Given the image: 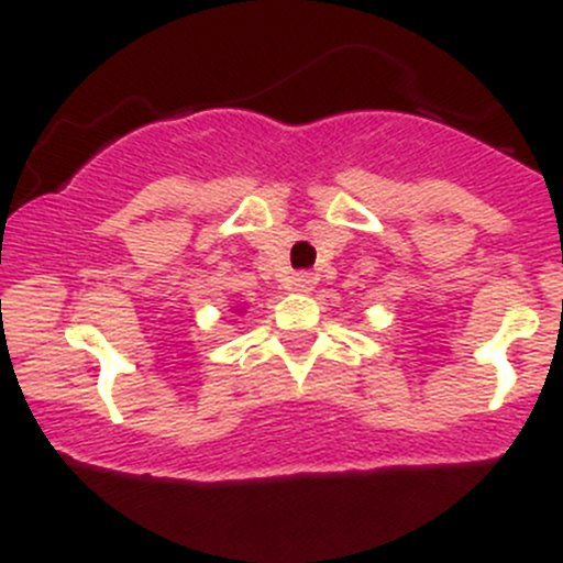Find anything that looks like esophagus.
I'll list each match as a JSON object with an SVG mask.
<instances>
[{"label":"esophagus","instance_id":"obj_1","mask_svg":"<svg viewBox=\"0 0 563 563\" xmlns=\"http://www.w3.org/2000/svg\"><path fill=\"white\" fill-rule=\"evenodd\" d=\"M314 284L317 279L311 274H295L292 279H289V289H295V292H311Z\"/></svg>","mask_w":563,"mask_h":563}]
</instances>
